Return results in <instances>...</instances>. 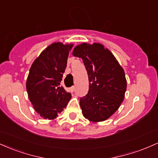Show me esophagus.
<instances>
[{
	"instance_id": "obj_1",
	"label": "esophagus",
	"mask_w": 158,
	"mask_h": 158,
	"mask_svg": "<svg viewBox=\"0 0 158 158\" xmlns=\"http://www.w3.org/2000/svg\"><path fill=\"white\" fill-rule=\"evenodd\" d=\"M70 91H71V92H73L74 90H75V86H72L71 88H70Z\"/></svg>"
}]
</instances>
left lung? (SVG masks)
I'll return each mask as SVG.
<instances>
[{"label":"left lung","mask_w":158,"mask_h":158,"mask_svg":"<svg viewBox=\"0 0 158 158\" xmlns=\"http://www.w3.org/2000/svg\"><path fill=\"white\" fill-rule=\"evenodd\" d=\"M73 55L81 58L89 80V90L79 103L83 116L93 122L109 118L120 106L126 90L124 70L102 44L83 43Z\"/></svg>","instance_id":"8db88e82"}]
</instances>
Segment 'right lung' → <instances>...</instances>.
<instances>
[{"mask_svg":"<svg viewBox=\"0 0 158 158\" xmlns=\"http://www.w3.org/2000/svg\"><path fill=\"white\" fill-rule=\"evenodd\" d=\"M73 44L53 43L32 63L27 80V90L34 109L45 119H53L61 113L71 94L60 86Z\"/></svg>","mask_w":158,"mask_h":158,"instance_id":"obj_1","label":"right lung"}]
</instances>
